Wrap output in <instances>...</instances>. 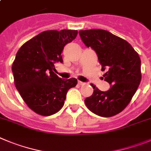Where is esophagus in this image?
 I'll list each match as a JSON object with an SVG mask.
<instances>
[{
	"label": "esophagus",
	"instance_id": "obj_1",
	"mask_svg": "<svg viewBox=\"0 0 151 151\" xmlns=\"http://www.w3.org/2000/svg\"><path fill=\"white\" fill-rule=\"evenodd\" d=\"M78 85H85V82H82V81H78Z\"/></svg>",
	"mask_w": 151,
	"mask_h": 151
}]
</instances>
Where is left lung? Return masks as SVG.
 <instances>
[{
	"mask_svg": "<svg viewBox=\"0 0 151 151\" xmlns=\"http://www.w3.org/2000/svg\"><path fill=\"white\" fill-rule=\"evenodd\" d=\"M81 40L96 52L105 81L111 85L101 91L92 84L93 93L85 99L93 113L109 117L121 112L130 103L142 79L141 60L132 45L124 39L100 29L80 30Z\"/></svg>",
	"mask_w": 151,
	"mask_h": 151,
	"instance_id": "8db88e82",
	"label": "left lung"
}]
</instances>
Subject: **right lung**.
<instances>
[{"mask_svg":"<svg viewBox=\"0 0 151 151\" xmlns=\"http://www.w3.org/2000/svg\"><path fill=\"white\" fill-rule=\"evenodd\" d=\"M73 30H45L21 46L12 66L16 89L32 111L42 116L61 109L66 93L77 85L76 78L61 79L53 72L63 62L65 45L76 39Z\"/></svg>","mask_w":151,"mask_h":151,"instance_id":"1","label":"right lung"}]
</instances>
